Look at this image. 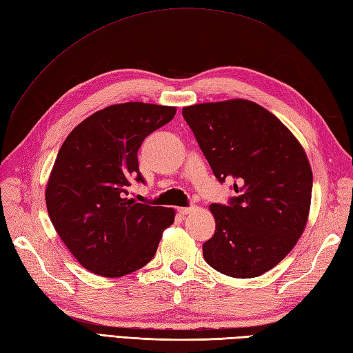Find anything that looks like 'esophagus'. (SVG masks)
<instances>
[{"label":"esophagus","mask_w":353,"mask_h":353,"mask_svg":"<svg viewBox=\"0 0 353 353\" xmlns=\"http://www.w3.org/2000/svg\"><path fill=\"white\" fill-rule=\"evenodd\" d=\"M196 210V206H181V208H178V212L183 214V216H187V214H190Z\"/></svg>","instance_id":"34e87169"}]
</instances>
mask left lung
I'll return each instance as SVG.
<instances>
[{"instance_id": "left-lung-1", "label": "left lung", "mask_w": 353, "mask_h": 353, "mask_svg": "<svg viewBox=\"0 0 353 353\" xmlns=\"http://www.w3.org/2000/svg\"><path fill=\"white\" fill-rule=\"evenodd\" d=\"M183 117L220 183L236 196L212 203L216 232L206 263L235 279L262 276L295 247L307 225L313 174L307 154L280 119L234 99L183 108Z\"/></svg>"}]
</instances>
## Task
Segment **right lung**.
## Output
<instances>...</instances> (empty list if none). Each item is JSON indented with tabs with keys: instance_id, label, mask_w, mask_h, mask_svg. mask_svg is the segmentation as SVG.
<instances>
[{
	"instance_id": "right-lung-1",
	"label": "right lung",
	"mask_w": 353,
	"mask_h": 353,
	"mask_svg": "<svg viewBox=\"0 0 353 353\" xmlns=\"http://www.w3.org/2000/svg\"><path fill=\"white\" fill-rule=\"evenodd\" d=\"M174 106L142 101L112 105L76 125L58 151L46 187L50 221L85 270L123 277L147 265L175 210L128 199L132 181L145 183L137 151L168 124Z\"/></svg>"
}]
</instances>
